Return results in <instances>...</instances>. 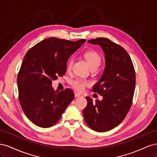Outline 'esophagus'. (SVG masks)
<instances>
[{
  "mask_svg": "<svg viewBox=\"0 0 157 157\" xmlns=\"http://www.w3.org/2000/svg\"><path fill=\"white\" fill-rule=\"evenodd\" d=\"M75 98H79V97H82V95H81L80 94H78V93H75Z\"/></svg>",
  "mask_w": 157,
  "mask_h": 157,
  "instance_id": "1",
  "label": "esophagus"
}]
</instances>
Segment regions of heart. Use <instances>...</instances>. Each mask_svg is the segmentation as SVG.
<instances>
[{
	"label": "heart",
	"mask_w": 157,
	"mask_h": 157,
	"mask_svg": "<svg viewBox=\"0 0 157 157\" xmlns=\"http://www.w3.org/2000/svg\"><path fill=\"white\" fill-rule=\"evenodd\" d=\"M84 58L86 59L88 63L90 65V69H98L101 61V56L97 52L94 50H89L85 52L84 54ZM73 63V59H71L67 64V69L70 70L72 67ZM87 84V82L80 79H76L73 81V87L78 91H82L84 90L85 85Z\"/></svg>",
	"instance_id": "obj_1"
}]
</instances>
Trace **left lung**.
Returning a JSON list of instances; mask_svg holds the SVG:
<instances>
[{
    "label": "left lung",
    "mask_w": 157,
    "mask_h": 157,
    "mask_svg": "<svg viewBox=\"0 0 157 157\" xmlns=\"http://www.w3.org/2000/svg\"><path fill=\"white\" fill-rule=\"evenodd\" d=\"M99 45L105 56V66L93 92L103 96L102 100L86 97L83 110L86 124L91 129L104 132L121 124L132 105L136 86V73L130 56L121 47L106 38L88 40Z\"/></svg>",
    "instance_id": "1"
}]
</instances>
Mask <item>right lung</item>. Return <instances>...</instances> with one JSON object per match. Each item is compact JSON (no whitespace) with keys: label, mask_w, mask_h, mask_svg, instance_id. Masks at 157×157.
<instances>
[{"label":"right lung","mask_w":157,"mask_h":157,"mask_svg":"<svg viewBox=\"0 0 157 157\" xmlns=\"http://www.w3.org/2000/svg\"><path fill=\"white\" fill-rule=\"evenodd\" d=\"M85 41L51 37L40 41L26 53L17 84L21 107L33 124L42 128L54 125L73 101V90L55 91L52 80L65 74L69 57Z\"/></svg>","instance_id":"1"}]
</instances>
